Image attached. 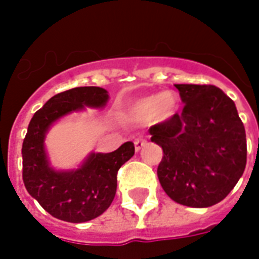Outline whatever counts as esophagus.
<instances>
[{"label":"esophagus","instance_id":"obj_1","mask_svg":"<svg viewBox=\"0 0 259 259\" xmlns=\"http://www.w3.org/2000/svg\"><path fill=\"white\" fill-rule=\"evenodd\" d=\"M148 144V141L145 140V138H137L136 141H134V148H136V152H140L141 149H143L145 145Z\"/></svg>","mask_w":259,"mask_h":259}]
</instances>
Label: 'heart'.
I'll return each mask as SVG.
<instances>
[{
	"label": "heart",
	"mask_w": 259,
	"mask_h": 259,
	"mask_svg": "<svg viewBox=\"0 0 259 259\" xmlns=\"http://www.w3.org/2000/svg\"><path fill=\"white\" fill-rule=\"evenodd\" d=\"M178 110L177 95L171 91L157 92L134 100L126 107L123 118L134 123L153 121L157 123L171 119Z\"/></svg>",
	"instance_id": "heart-1"
}]
</instances>
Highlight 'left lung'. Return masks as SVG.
Returning <instances> with one entry per match:
<instances>
[{"label":"left lung","instance_id":"left-lung-1","mask_svg":"<svg viewBox=\"0 0 259 259\" xmlns=\"http://www.w3.org/2000/svg\"><path fill=\"white\" fill-rule=\"evenodd\" d=\"M182 114L149 129L163 159L157 177L171 200L208 208L230 194L243 175L247 144L234 100L214 85L175 84Z\"/></svg>","mask_w":259,"mask_h":259}]
</instances>
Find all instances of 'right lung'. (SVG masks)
<instances>
[{
    "label": "right lung",
    "mask_w": 259,
    "mask_h": 259,
    "mask_svg": "<svg viewBox=\"0 0 259 259\" xmlns=\"http://www.w3.org/2000/svg\"><path fill=\"white\" fill-rule=\"evenodd\" d=\"M108 92L100 87H78L49 99L33 114L23 143V181L29 195L55 219L85 223L106 212L116 193V172L134 155L132 141L110 153L91 152L77 168L57 169L46 152L47 132L64 116L103 108Z\"/></svg>",
    "instance_id": "right-lung-1"
}]
</instances>
